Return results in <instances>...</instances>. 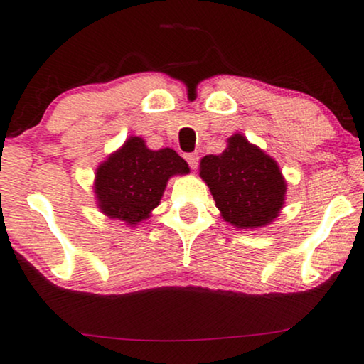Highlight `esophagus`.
Here are the masks:
<instances>
[{
  "mask_svg": "<svg viewBox=\"0 0 364 364\" xmlns=\"http://www.w3.org/2000/svg\"><path fill=\"white\" fill-rule=\"evenodd\" d=\"M186 161L188 162V166H191L192 168H197V166H198V154L197 152L186 154Z\"/></svg>",
  "mask_w": 364,
  "mask_h": 364,
  "instance_id": "obj_1",
  "label": "esophagus"
}]
</instances>
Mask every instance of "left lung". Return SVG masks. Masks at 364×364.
<instances>
[{
    "mask_svg": "<svg viewBox=\"0 0 364 364\" xmlns=\"http://www.w3.org/2000/svg\"><path fill=\"white\" fill-rule=\"evenodd\" d=\"M200 177L223 220L238 230L270 225L285 205L287 181L277 161L243 134L228 137L218 156L202 157Z\"/></svg>",
    "mask_w": 364,
    "mask_h": 364,
    "instance_id": "1",
    "label": "left lung"
}]
</instances>
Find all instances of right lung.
Wrapping results in <instances>:
<instances>
[{
    "label": "right lung",
    "instance_id": "1",
    "mask_svg": "<svg viewBox=\"0 0 364 364\" xmlns=\"http://www.w3.org/2000/svg\"><path fill=\"white\" fill-rule=\"evenodd\" d=\"M188 172V164L173 149L152 151L142 137L131 136L96 168L92 188L97 208L136 227L161 203L168 178Z\"/></svg>",
    "mask_w": 364,
    "mask_h": 364
}]
</instances>
